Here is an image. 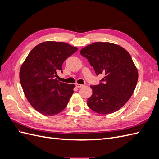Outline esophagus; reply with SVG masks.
<instances>
[{
	"label": "esophagus",
	"mask_w": 159,
	"mask_h": 159,
	"mask_svg": "<svg viewBox=\"0 0 159 159\" xmlns=\"http://www.w3.org/2000/svg\"><path fill=\"white\" fill-rule=\"evenodd\" d=\"M84 86V85H81V84H75V87H77L78 88H80L81 87Z\"/></svg>",
	"instance_id": "esophagus-1"
}]
</instances>
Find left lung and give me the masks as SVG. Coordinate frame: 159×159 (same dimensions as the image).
<instances>
[{
    "label": "left lung",
    "instance_id": "left-lung-1",
    "mask_svg": "<svg viewBox=\"0 0 159 159\" xmlns=\"http://www.w3.org/2000/svg\"><path fill=\"white\" fill-rule=\"evenodd\" d=\"M97 75L103 74L100 84L91 85L93 93L88 99L93 111L107 115L121 109L131 97L138 80V71L131 55L123 48L110 42H95L82 48Z\"/></svg>",
    "mask_w": 159,
    "mask_h": 159
}]
</instances>
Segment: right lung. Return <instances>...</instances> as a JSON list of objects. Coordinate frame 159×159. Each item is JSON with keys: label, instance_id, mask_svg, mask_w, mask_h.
Listing matches in <instances>:
<instances>
[{"label": "right lung", "instance_id": "1", "mask_svg": "<svg viewBox=\"0 0 159 159\" xmlns=\"http://www.w3.org/2000/svg\"><path fill=\"white\" fill-rule=\"evenodd\" d=\"M78 48L61 42L40 43L30 51L20 70V81L26 99L44 115L60 113L68 105L75 85L56 78L62 64Z\"/></svg>", "mask_w": 159, "mask_h": 159}]
</instances>
